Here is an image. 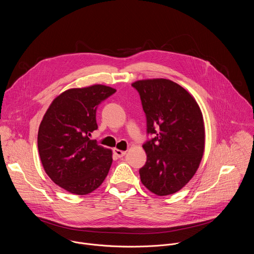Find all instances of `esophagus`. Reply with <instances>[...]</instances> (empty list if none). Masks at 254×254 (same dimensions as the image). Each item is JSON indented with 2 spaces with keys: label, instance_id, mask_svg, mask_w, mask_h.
<instances>
[{
  "label": "esophagus",
  "instance_id": "1",
  "mask_svg": "<svg viewBox=\"0 0 254 254\" xmlns=\"http://www.w3.org/2000/svg\"><path fill=\"white\" fill-rule=\"evenodd\" d=\"M114 154H115L118 158H123V157L127 154V152H126V151H121V150L115 149V150H114Z\"/></svg>",
  "mask_w": 254,
  "mask_h": 254
}]
</instances>
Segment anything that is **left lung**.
Returning <instances> with one entry per match:
<instances>
[{
    "label": "left lung",
    "instance_id": "1",
    "mask_svg": "<svg viewBox=\"0 0 254 254\" xmlns=\"http://www.w3.org/2000/svg\"><path fill=\"white\" fill-rule=\"evenodd\" d=\"M137 90L147 119L142 144L147 162L139 169L141 183L158 196L182 189L196 173L205 147L200 107L182 86L169 79L138 80Z\"/></svg>",
    "mask_w": 254,
    "mask_h": 254
}]
</instances>
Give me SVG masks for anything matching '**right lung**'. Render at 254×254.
Wrapping results in <instances>:
<instances>
[{
	"instance_id": "obj_1",
	"label": "right lung",
	"mask_w": 254,
	"mask_h": 254,
	"mask_svg": "<svg viewBox=\"0 0 254 254\" xmlns=\"http://www.w3.org/2000/svg\"><path fill=\"white\" fill-rule=\"evenodd\" d=\"M117 90L105 85L72 88L49 106L38 131L43 168L53 182L69 193L86 195L104 181L113 153L95 139L97 106Z\"/></svg>"
}]
</instances>
